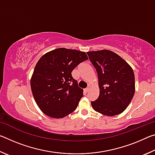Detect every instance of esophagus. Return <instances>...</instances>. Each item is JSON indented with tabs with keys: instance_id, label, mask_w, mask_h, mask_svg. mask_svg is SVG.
I'll list each match as a JSON object with an SVG mask.
<instances>
[{
	"instance_id": "esophagus-1",
	"label": "esophagus",
	"mask_w": 155,
	"mask_h": 155,
	"mask_svg": "<svg viewBox=\"0 0 155 155\" xmlns=\"http://www.w3.org/2000/svg\"><path fill=\"white\" fill-rule=\"evenodd\" d=\"M89 90H90V85H89V86H88V87H87V88H86V89H85V91H86V92H87V91H88Z\"/></svg>"
}]
</instances>
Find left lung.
I'll return each mask as SVG.
<instances>
[{"label": "left lung", "mask_w": 155, "mask_h": 155, "mask_svg": "<svg viewBox=\"0 0 155 155\" xmlns=\"http://www.w3.org/2000/svg\"><path fill=\"white\" fill-rule=\"evenodd\" d=\"M96 68L100 94L91 104L96 111L107 116L121 114L135 94V75L131 67L115 52L102 50L87 52Z\"/></svg>", "instance_id": "8db88e82"}]
</instances>
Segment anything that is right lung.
Masks as SVG:
<instances>
[{
    "label": "right lung",
    "instance_id": "obj_1",
    "mask_svg": "<svg viewBox=\"0 0 155 155\" xmlns=\"http://www.w3.org/2000/svg\"><path fill=\"white\" fill-rule=\"evenodd\" d=\"M87 59L85 52L65 48L53 50L41 57L34 69L31 87L44 114L62 118L77 109L83 90L78 86L72 72Z\"/></svg>",
    "mask_w": 155,
    "mask_h": 155
}]
</instances>
